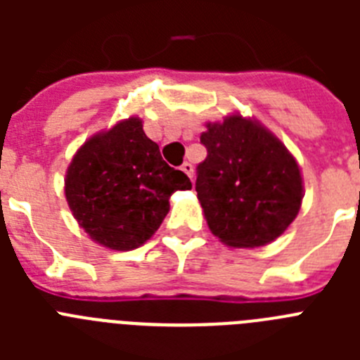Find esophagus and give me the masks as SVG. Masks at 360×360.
I'll use <instances>...</instances> for the list:
<instances>
[{
    "label": "esophagus",
    "mask_w": 360,
    "mask_h": 360,
    "mask_svg": "<svg viewBox=\"0 0 360 360\" xmlns=\"http://www.w3.org/2000/svg\"><path fill=\"white\" fill-rule=\"evenodd\" d=\"M180 169H182L184 173H186L187 176H189L191 180H193V165H191L189 162H184V164H182V167H180Z\"/></svg>",
    "instance_id": "34e87169"
}]
</instances>
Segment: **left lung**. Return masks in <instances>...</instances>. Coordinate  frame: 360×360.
<instances>
[{
  "label": "left lung",
  "mask_w": 360,
  "mask_h": 360,
  "mask_svg": "<svg viewBox=\"0 0 360 360\" xmlns=\"http://www.w3.org/2000/svg\"><path fill=\"white\" fill-rule=\"evenodd\" d=\"M196 193L207 225L229 247H262L287 231L303 200L299 165L263 126L241 115L207 124Z\"/></svg>",
  "instance_id": "8db88e82"
}]
</instances>
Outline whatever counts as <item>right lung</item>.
<instances>
[{
    "mask_svg": "<svg viewBox=\"0 0 360 360\" xmlns=\"http://www.w3.org/2000/svg\"><path fill=\"white\" fill-rule=\"evenodd\" d=\"M191 180L162 158L142 120L131 117L98 133L75 153L65 180L73 216L91 240L113 250H131L157 232L174 191Z\"/></svg>",
    "mask_w": 360,
    "mask_h": 360,
    "instance_id": "obj_1",
    "label": "right lung"
}]
</instances>
